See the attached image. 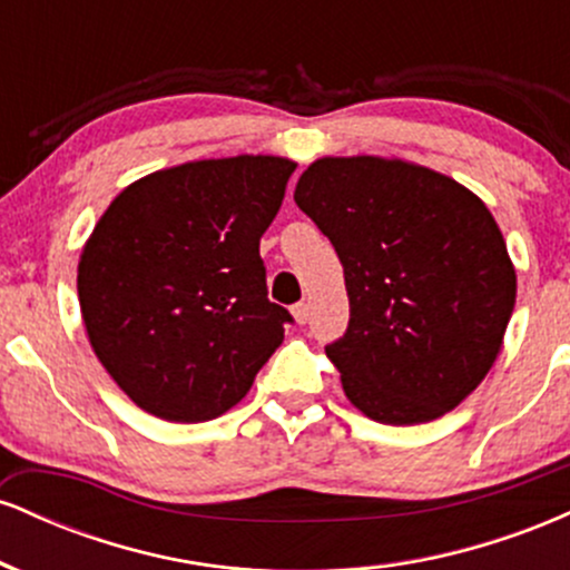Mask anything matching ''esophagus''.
<instances>
[{
    "label": "esophagus",
    "mask_w": 570,
    "mask_h": 570,
    "mask_svg": "<svg viewBox=\"0 0 570 570\" xmlns=\"http://www.w3.org/2000/svg\"><path fill=\"white\" fill-rule=\"evenodd\" d=\"M292 316H294V322H297V324H307V305L305 303L292 305Z\"/></svg>",
    "instance_id": "34e87169"
}]
</instances>
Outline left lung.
<instances>
[{
    "mask_svg": "<svg viewBox=\"0 0 570 570\" xmlns=\"http://www.w3.org/2000/svg\"><path fill=\"white\" fill-rule=\"evenodd\" d=\"M294 203L335 246L348 330L326 345L372 421L415 426L463 402L501 351L517 276L488 206L404 160L322 158Z\"/></svg>",
    "mask_w": 570,
    "mask_h": 570,
    "instance_id": "obj_1",
    "label": "left lung"
}]
</instances>
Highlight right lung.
<instances>
[{"instance_id": "right-lung-1", "label": "right lung", "mask_w": 570, "mask_h": 570, "mask_svg": "<svg viewBox=\"0 0 570 570\" xmlns=\"http://www.w3.org/2000/svg\"><path fill=\"white\" fill-rule=\"evenodd\" d=\"M294 163L238 155L166 168L122 189L82 248L77 292L98 362L171 423L212 421L284 343L259 238Z\"/></svg>"}]
</instances>
